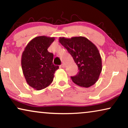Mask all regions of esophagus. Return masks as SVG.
I'll return each mask as SVG.
<instances>
[{
  "instance_id": "34e87169",
  "label": "esophagus",
  "mask_w": 128,
  "mask_h": 128,
  "mask_svg": "<svg viewBox=\"0 0 128 128\" xmlns=\"http://www.w3.org/2000/svg\"><path fill=\"white\" fill-rule=\"evenodd\" d=\"M60 67H61V68H64V67H65V65H64V64H61V65L60 66Z\"/></svg>"
}]
</instances>
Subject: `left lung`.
<instances>
[{"label": "left lung", "mask_w": 128, "mask_h": 128, "mask_svg": "<svg viewBox=\"0 0 128 128\" xmlns=\"http://www.w3.org/2000/svg\"><path fill=\"white\" fill-rule=\"evenodd\" d=\"M59 42L71 54L77 65L76 76H71L75 84L88 88L98 81L102 71V60L97 47L84 37H60Z\"/></svg>", "instance_id": "obj_1"}]
</instances>
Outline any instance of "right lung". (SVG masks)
Here are the masks:
<instances>
[{"label":"right lung","mask_w":128,"mask_h":128,"mask_svg":"<svg viewBox=\"0 0 128 128\" xmlns=\"http://www.w3.org/2000/svg\"><path fill=\"white\" fill-rule=\"evenodd\" d=\"M54 41V37H35L28 42L22 54L24 76L27 84L37 91L47 87L52 82L55 71L59 68L52 63L53 54L47 50Z\"/></svg>","instance_id":"right-lung-1"}]
</instances>
